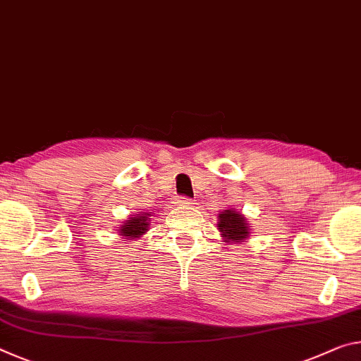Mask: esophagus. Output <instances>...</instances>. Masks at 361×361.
<instances>
[{
  "label": "esophagus",
  "mask_w": 361,
  "mask_h": 361,
  "mask_svg": "<svg viewBox=\"0 0 361 361\" xmlns=\"http://www.w3.org/2000/svg\"><path fill=\"white\" fill-rule=\"evenodd\" d=\"M194 202L191 201L190 197H185V196H180L176 197V205H180V207H191Z\"/></svg>",
  "instance_id": "esophagus-1"
}]
</instances>
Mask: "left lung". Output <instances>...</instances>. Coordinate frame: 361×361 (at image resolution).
Wrapping results in <instances>:
<instances>
[{"instance_id":"8db88e82","label":"left lung","mask_w":361,"mask_h":361,"mask_svg":"<svg viewBox=\"0 0 361 361\" xmlns=\"http://www.w3.org/2000/svg\"><path fill=\"white\" fill-rule=\"evenodd\" d=\"M216 225H219L221 238L228 244L244 243L250 234V228L245 216L241 212L234 209L221 210L219 214V223Z\"/></svg>"}]
</instances>
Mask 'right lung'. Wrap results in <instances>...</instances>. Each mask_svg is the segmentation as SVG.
Returning <instances> with one entry per match:
<instances>
[{"instance_id":"right-lung-1","label":"right lung","mask_w":361,"mask_h":361,"mask_svg":"<svg viewBox=\"0 0 361 361\" xmlns=\"http://www.w3.org/2000/svg\"><path fill=\"white\" fill-rule=\"evenodd\" d=\"M149 214L145 212V214H136L131 215L128 220H125V225L120 226V236L127 241H131V239L140 238L145 234L147 230H149Z\"/></svg>"}]
</instances>
